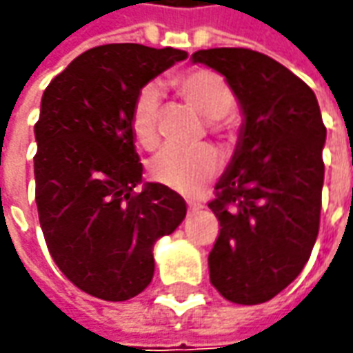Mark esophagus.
Masks as SVG:
<instances>
[{"mask_svg":"<svg viewBox=\"0 0 353 353\" xmlns=\"http://www.w3.org/2000/svg\"><path fill=\"white\" fill-rule=\"evenodd\" d=\"M200 208H202L200 204H189V212H199Z\"/></svg>","mask_w":353,"mask_h":353,"instance_id":"1","label":"esophagus"}]
</instances>
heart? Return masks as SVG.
Segmentation results:
<instances>
[{"mask_svg": "<svg viewBox=\"0 0 353 353\" xmlns=\"http://www.w3.org/2000/svg\"><path fill=\"white\" fill-rule=\"evenodd\" d=\"M172 87L181 100L199 115L212 121L214 132H221L225 115L234 105V92L230 85L214 70L194 68L172 79ZM159 109L161 96L154 85H147L136 94L130 108V128L139 145H157L159 139ZM221 166L219 154L210 145L179 149L162 147L149 161V176L174 191L196 196L217 176Z\"/></svg>", "mask_w": 353, "mask_h": 353, "instance_id": "obj_1", "label": "heart"}]
</instances>
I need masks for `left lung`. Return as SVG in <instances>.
Segmentation results:
<instances>
[{
	"label": "left lung",
	"mask_w": 353,
	"mask_h": 353,
	"mask_svg": "<svg viewBox=\"0 0 353 353\" xmlns=\"http://www.w3.org/2000/svg\"><path fill=\"white\" fill-rule=\"evenodd\" d=\"M244 113L236 151L208 204L221 230L210 280L227 301L259 304L301 274L316 244L327 130L312 88L252 49L196 50Z\"/></svg>",
	"instance_id": "obj_1"
}]
</instances>
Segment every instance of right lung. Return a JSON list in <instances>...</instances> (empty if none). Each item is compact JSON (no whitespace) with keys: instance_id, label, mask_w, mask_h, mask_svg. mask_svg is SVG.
Masks as SVG:
<instances>
[{"instance_id":"right-lung-1","label":"right lung","mask_w":353,"mask_h":353,"mask_svg":"<svg viewBox=\"0 0 353 353\" xmlns=\"http://www.w3.org/2000/svg\"><path fill=\"white\" fill-rule=\"evenodd\" d=\"M187 58L179 49L111 43L50 81L35 123V202L50 257L73 285L128 301L151 283L153 245L185 219V200L141 183L130 128L136 94Z\"/></svg>"}]
</instances>
